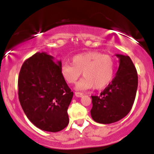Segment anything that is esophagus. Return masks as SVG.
Instances as JSON below:
<instances>
[{
	"label": "esophagus",
	"instance_id": "34e87169",
	"mask_svg": "<svg viewBox=\"0 0 154 154\" xmlns=\"http://www.w3.org/2000/svg\"><path fill=\"white\" fill-rule=\"evenodd\" d=\"M75 94L76 97H80L83 95V93H80V92H75V94Z\"/></svg>",
	"mask_w": 154,
	"mask_h": 154
}]
</instances>
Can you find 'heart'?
<instances>
[{
    "instance_id": "b5f03b06",
    "label": "heart",
    "mask_w": 154,
    "mask_h": 154,
    "mask_svg": "<svg viewBox=\"0 0 154 154\" xmlns=\"http://www.w3.org/2000/svg\"><path fill=\"white\" fill-rule=\"evenodd\" d=\"M82 72L85 77L77 85V89H89L94 86L97 89H101L112 80L115 62L109 56L90 51L74 56L72 64L66 63L61 66L62 75L69 84L75 83Z\"/></svg>"
}]
</instances>
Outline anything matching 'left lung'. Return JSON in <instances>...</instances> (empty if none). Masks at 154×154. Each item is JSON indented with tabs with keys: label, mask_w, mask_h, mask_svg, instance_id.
<instances>
[{
	"label": "left lung",
	"mask_w": 154,
	"mask_h": 154,
	"mask_svg": "<svg viewBox=\"0 0 154 154\" xmlns=\"http://www.w3.org/2000/svg\"><path fill=\"white\" fill-rule=\"evenodd\" d=\"M119 67L112 83L98 96H91V118L100 124H111L131 110L138 87V74L128 56L116 54Z\"/></svg>",
	"instance_id": "1"
}]
</instances>
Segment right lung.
Listing matches in <instances>:
<instances>
[{"instance_id": "add662e5", "label": "right lung", "mask_w": 154, "mask_h": 154, "mask_svg": "<svg viewBox=\"0 0 154 154\" xmlns=\"http://www.w3.org/2000/svg\"><path fill=\"white\" fill-rule=\"evenodd\" d=\"M61 61L45 52L25 60L18 80V98L24 113L35 127L59 132L69 123L68 108L73 92L61 73Z\"/></svg>"}]
</instances>
